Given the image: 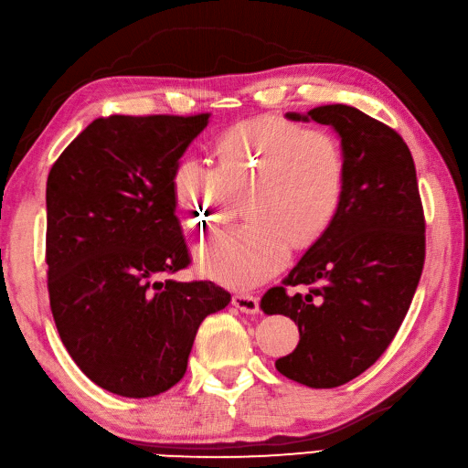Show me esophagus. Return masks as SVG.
Returning a JSON list of instances; mask_svg holds the SVG:
<instances>
[{"mask_svg":"<svg viewBox=\"0 0 468 468\" xmlns=\"http://www.w3.org/2000/svg\"><path fill=\"white\" fill-rule=\"evenodd\" d=\"M232 304L236 309H240L242 313H250V314H254V313H259V299L256 297H252V294H248V292H238V294H234L232 297Z\"/></svg>","mask_w":468,"mask_h":468,"instance_id":"34e87169","label":"esophagus"}]
</instances>
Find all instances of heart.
<instances>
[{"mask_svg": "<svg viewBox=\"0 0 468 468\" xmlns=\"http://www.w3.org/2000/svg\"><path fill=\"white\" fill-rule=\"evenodd\" d=\"M216 165L181 157L171 174L174 202L187 226L207 230L226 216L230 194L244 189L246 222L199 248L207 276L252 287L281 269L289 244L327 230L346 194V154L325 129L259 117L228 129L214 145Z\"/></svg>", "mask_w": 468, "mask_h": 468, "instance_id": "heart-1", "label": "heart"}]
</instances>
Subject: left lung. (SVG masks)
<instances>
[{
	"label": "left lung",
	"instance_id": "1",
	"mask_svg": "<svg viewBox=\"0 0 468 468\" xmlns=\"http://www.w3.org/2000/svg\"><path fill=\"white\" fill-rule=\"evenodd\" d=\"M329 125L346 154L337 216L282 287L266 291V314L299 327V346L276 369L309 388H337L374 366L402 325L420 281L426 238L416 167L404 139L347 104L287 112ZM287 286H309L289 295Z\"/></svg>",
	"mask_w": 468,
	"mask_h": 468
}]
</instances>
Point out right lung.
<instances>
[{
  "instance_id": "add662e5",
  "label": "right lung",
  "mask_w": 468,
  "mask_h": 468,
  "mask_svg": "<svg viewBox=\"0 0 468 468\" xmlns=\"http://www.w3.org/2000/svg\"><path fill=\"white\" fill-rule=\"evenodd\" d=\"M209 114L94 119L46 184L48 292L74 364L107 392L151 398L184 378L197 327L230 303L189 264L171 174Z\"/></svg>"
}]
</instances>
